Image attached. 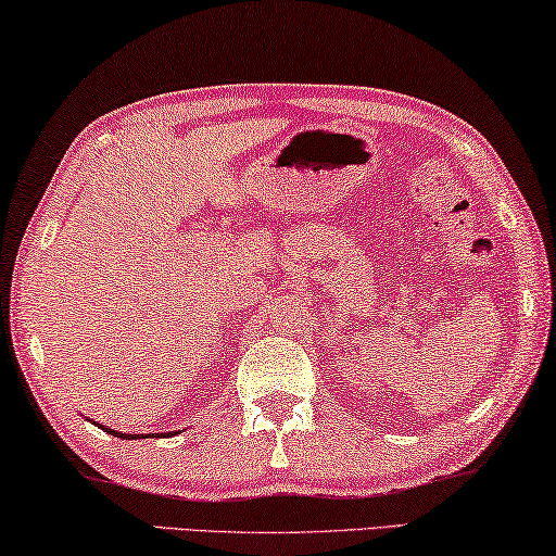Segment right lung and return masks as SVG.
Masks as SVG:
<instances>
[{
	"label": "right lung",
	"mask_w": 556,
	"mask_h": 556,
	"mask_svg": "<svg viewBox=\"0 0 556 556\" xmlns=\"http://www.w3.org/2000/svg\"><path fill=\"white\" fill-rule=\"evenodd\" d=\"M103 430H109V428H103ZM109 433H113V435H118V438H126V440H130L134 435H126V433H118V430H109Z\"/></svg>",
	"instance_id": "obj_1"
}]
</instances>
